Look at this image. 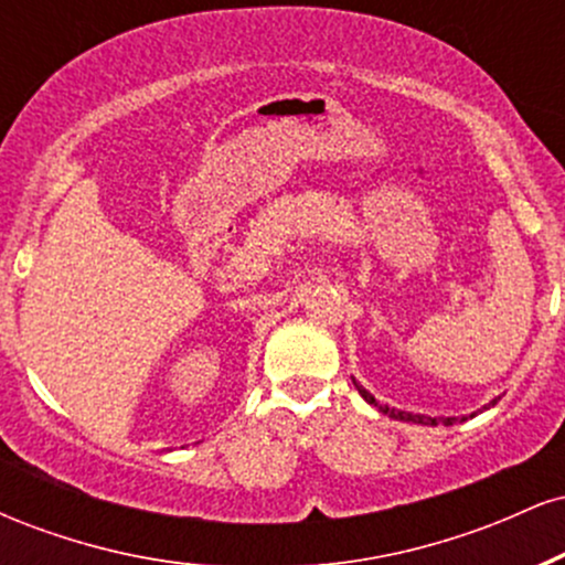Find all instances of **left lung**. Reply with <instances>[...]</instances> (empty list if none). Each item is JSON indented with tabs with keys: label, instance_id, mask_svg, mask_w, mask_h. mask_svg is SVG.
Here are the masks:
<instances>
[{
	"label": "left lung",
	"instance_id": "obj_1",
	"mask_svg": "<svg viewBox=\"0 0 565 565\" xmlns=\"http://www.w3.org/2000/svg\"><path fill=\"white\" fill-rule=\"evenodd\" d=\"M353 385H355V391L361 393V398L366 401V404H374V406L380 408L382 414H387V417H393V419H401V423H414V425H430V427H436V425H457V423H465V419H468V417H427V414L401 412V408H393V406H387V404H380V401L374 398V395L369 393L364 385H359V382H355V380H353ZM494 404H497V398L491 401L489 406H494ZM489 406H483V408H489ZM470 417H476V412H472Z\"/></svg>",
	"mask_w": 565,
	"mask_h": 565
}]
</instances>
